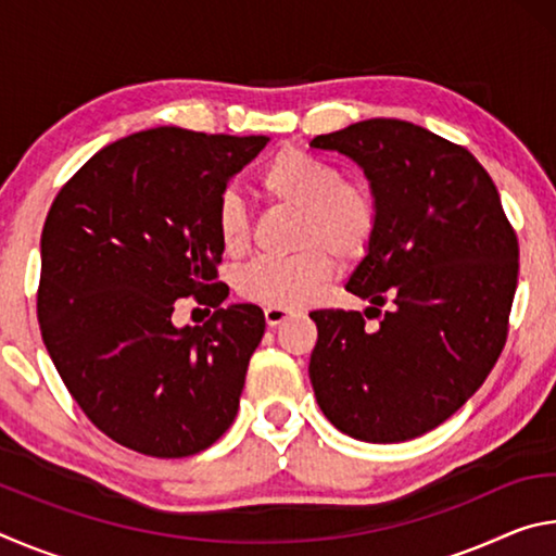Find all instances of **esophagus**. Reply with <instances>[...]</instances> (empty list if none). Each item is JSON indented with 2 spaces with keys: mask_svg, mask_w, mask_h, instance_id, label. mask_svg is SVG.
I'll use <instances>...</instances> for the list:
<instances>
[{
  "mask_svg": "<svg viewBox=\"0 0 556 556\" xmlns=\"http://www.w3.org/2000/svg\"><path fill=\"white\" fill-rule=\"evenodd\" d=\"M289 316H294V308H281V306H267L265 308V318H267V326H279L281 321H287Z\"/></svg>",
  "mask_w": 556,
  "mask_h": 556,
  "instance_id": "34e87169",
  "label": "esophagus"
}]
</instances>
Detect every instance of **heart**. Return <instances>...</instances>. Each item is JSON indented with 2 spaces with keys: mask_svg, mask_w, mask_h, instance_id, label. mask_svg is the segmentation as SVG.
<instances>
[{
  "mask_svg": "<svg viewBox=\"0 0 556 556\" xmlns=\"http://www.w3.org/2000/svg\"><path fill=\"white\" fill-rule=\"evenodd\" d=\"M257 186L269 203L296 213L294 252L285 260H255L238 275V291L262 306L294 308L312 301L343 262L365 257L378 235L380 205L363 176L341 174L336 164L301 149H281L262 166ZM213 225L228 255L250 244V213L235 191L215 201Z\"/></svg>",
  "mask_w": 556,
  "mask_h": 556,
  "instance_id": "1",
  "label": "heart"
}]
</instances>
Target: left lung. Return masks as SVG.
I'll return each instance as SVG.
<instances>
[{"mask_svg":"<svg viewBox=\"0 0 556 556\" xmlns=\"http://www.w3.org/2000/svg\"><path fill=\"white\" fill-rule=\"evenodd\" d=\"M363 166L380 225L348 291L365 312H312L316 402L343 434L397 444L446 421L501 357L520 244L491 174L466 147L404 119H365L312 139ZM392 303L380 313L378 305Z\"/></svg>","mask_w":556,"mask_h":556,"instance_id":"left-lung-1","label":"left lung"}]
</instances>
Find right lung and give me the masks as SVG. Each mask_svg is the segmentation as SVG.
Here are the masks:
<instances>
[{"label":"right lung","mask_w":556,"mask_h":556,"mask_svg":"<svg viewBox=\"0 0 556 556\" xmlns=\"http://www.w3.org/2000/svg\"><path fill=\"white\" fill-rule=\"evenodd\" d=\"M269 137L144 129L102 147L55 195L41 232V338L71 397L137 454L184 458L230 429L265 336L255 304L223 308L215 201ZM216 308L176 329V298Z\"/></svg>","instance_id":"obj_1"}]
</instances>
